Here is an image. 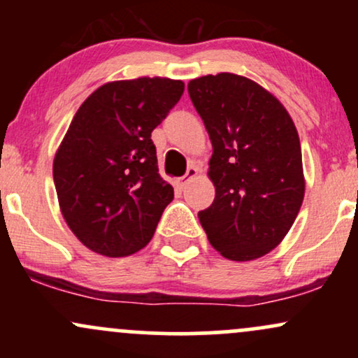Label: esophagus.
Here are the masks:
<instances>
[{
	"label": "esophagus",
	"instance_id": "1",
	"mask_svg": "<svg viewBox=\"0 0 358 358\" xmlns=\"http://www.w3.org/2000/svg\"><path fill=\"white\" fill-rule=\"evenodd\" d=\"M196 175H199V168H196V166H193V165H192V166H188L187 173H185V175L182 176V178H178V180H176V183H178L180 187H185V185H187L188 182H190L192 178H195Z\"/></svg>",
	"mask_w": 358,
	"mask_h": 358
}]
</instances>
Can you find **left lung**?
I'll return each instance as SVG.
<instances>
[{
    "instance_id": "left-lung-1",
    "label": "left lung",
    "mask_w": 358,
    "mask_h": 358,
    "mask_svg": "<svg viewBox=\"0 0 358 358\" xmlns=\"http://www.w3.org/2000/svg\"><path fill=\"white\" fill-rule=\"evenodd\" d=\"M210 136L215 199L199 212L208 241L231 261H252L285 239L305 196L301 145L285 106L248 77L188 82Z\"/></svg>"
}]
</instances>
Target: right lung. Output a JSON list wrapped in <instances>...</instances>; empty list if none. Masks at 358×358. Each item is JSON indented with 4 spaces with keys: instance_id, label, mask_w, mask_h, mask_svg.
Returning a JSON list of instances; mask_svg holds the SVG:
<instances>
[{
    "instance_id": "1",
    "label": "right lung",
    "mask_w": 358,
    "mask_h": 358,
    "mask_svg": "<svg viewBox=\"0 0 358 358\" xmlns=\"http://www.w3.org/2000/svg\"><path fill=\"white\" fill-rule=\"evenodd\" d=\"M183 89L182 80L165 77L108 82L73 116L53 159V182L65 222L94 252H138L173 200L151 133Z\"/></svg>"
}]
</instances>
